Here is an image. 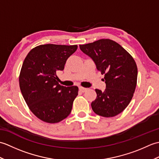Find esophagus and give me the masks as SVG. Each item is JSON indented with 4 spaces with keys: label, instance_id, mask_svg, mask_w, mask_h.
<instances>
[{
    "label": "esophagus",
    "instance_id": "34e87169",
    "mask_svg": "<svg viewBox=\"0 0 159 159\" xmlns=\"http://www.w3.org/2000/svg\"><path fill=\"white\" fill-rule=\"evenodd\" d=\"M87 89V88H85V87H79V90H80L81 92H86Z\"/></svg>",
    "mask_w": 159,
    "mask_h": 159
}]
</instances>
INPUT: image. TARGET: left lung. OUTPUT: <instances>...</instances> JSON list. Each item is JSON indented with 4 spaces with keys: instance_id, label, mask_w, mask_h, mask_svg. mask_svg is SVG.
Returning <instances> with one entry per match:
<instances>
[{
    "instance_id": "obj_1",
    "label": "left lung",
    "mask_w": 159,
    "mask_h": 159,
    "mask_svg": "<svg viewBox=\"0 0 159 159\" xmlns=\"http://www.w3.org/2000/svg\"><path fill=\"white\" fill-rule=\"evenodd\" d=\"M80 49L104 74V91L96 89V99L92 102L93 112L111 117L121 113L129 104L135 90L137 67L134 59L119 43L109 39L80 45Z\"/></svg>"
}]
</instances>
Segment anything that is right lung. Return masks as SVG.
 Masks as SVG:
<instances>
[{
  "instance_id": "1",
  "label": "right lung",
  "mask_w": 159,
  "mask_h": 159,
  "mask_svg": "<svg viewBox=\"0 0 159 159\" xmlns=\"http://www.w3.org/2000/svg\"><path fill=\"white\" fill-rule=\"evenodd\" d=\"M77 47L40 45L33 48L24 61L19 77L21 93L32 113L45 122H59L72 111L79 88L60 85L57 72L63 70Z\"/></svg>"
}]
</instances>
